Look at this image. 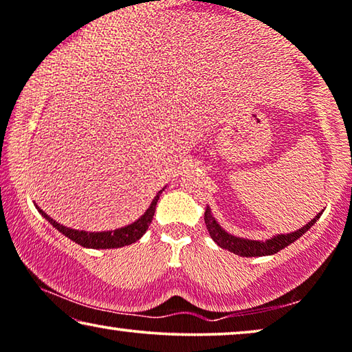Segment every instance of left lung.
I'll return each instance as SVG.
<instances>
[{"label": "left lung", "mask_w": 352, "mask_h": 352, "mask_svg": "<svg viewBox=\"0 0 352 352\" xmlns=\"http://www.w3.org/2000/svg\"><path fill=\"white\" fill-rule=\"evenodd\" d=\"M324 212V210H322ZM322 212L314 217L313 220L308 221L303 228L296 230L294 232H287V234H276L273 237L266 241H252V239H245V237H239L231 234V232L225 231L223 228L220 226L219 221L215 220V217L212 215L210 207H206L204 212V221L207 226V231L214 242H217V245H220L221 249H226L232 252V254L239 255V256H266V255H274L277 252L285 249L287 245L294 244V242L305 234L306 231L313 226L316 221L320 219Z\"/></svg>", "instance_id": "8db88e82"}]
</instances>
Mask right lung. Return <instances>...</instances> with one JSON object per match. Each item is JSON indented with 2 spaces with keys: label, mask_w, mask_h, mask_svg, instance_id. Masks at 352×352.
<instances>
[{
  "label": "right lung",
  "mask_w": 352,
  "mask_h": 352,
  "mask_svg": "<svg viewBox=\"0 0 352 352\" xmlns=\"http://www.w3.org/2000/svg\"><path fill=\"white\" fill-rule=\"evenodd\" d=\"M162 191H164V188H162L161 191H157L155 199L151 201L150 207H148L146 212L140 217V219L135 220L131 225L118 228V230H113V231L92 232V231H84V230H73V228L63 226L58 223V221L51 219V217H49L41 207H38L36 204H34V207H36L39 214H41L49 223L56 228V230H58V232H62L63 236H67L68 239L76 242V244H79L81 247H86V249H120V247L133 244V242L138 241L143 234H145L148 226H150L153 220V215H155L156 204L157 201H160V196Z\"/></svg>",
  "instance_id": "right-lung-1"
}]
</instances>
